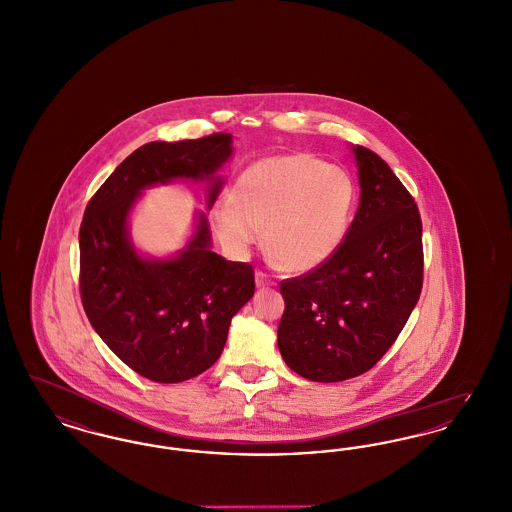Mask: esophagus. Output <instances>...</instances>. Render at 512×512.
<instances>
[{
  "mask_svg": "<svg viewBox=\"0 0 512 512\" xmlns=\"http://www.w3.org/2000/svg\"><path fill=\"white\" fill-rule=\"evenodd\" d=\"M255 284H257V288H268V286H272V280L268 278V274L257 270L255 272Z\"/></svg>",
  "mask_w": 512,
  "mask_h": 512,
  "instance_id": "1",
  "label": "esophagus"
}]
</instances>
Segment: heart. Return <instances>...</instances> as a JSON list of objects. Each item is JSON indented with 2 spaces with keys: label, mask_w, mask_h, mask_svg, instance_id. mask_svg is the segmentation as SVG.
<instances>
[{
  "label": "heart",
  "mask_w": 512,
  "mask_h": 512,
  "mask_svg": "<svg viewBox=\"0 0 512 512\" xmlns=\"http://www.w3.org/2000/svg\"><path fill=\"white\" fill-rule=\"evenodd\" d=\"M353 205L345 172L307 153L270 155L249 165L232 194L211 209V224L232 257L265 245L293 272L324 265L340 247Z\"/></svg>",
  "instance_id": "heart-1"
}]
</instances>
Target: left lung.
Returning <instances> with one entry per match:
<instances>
[{
	"label": "left lung",
	"instance_id": "obj_1",
	"mask_svg": "<svg viewBox=\"0 0 512 512\" xmlns=\"http://www.w3.org/2000/svg\"><path fill=\"white\" fill-rule=\"evenodd\" d=\"M361 199L338 251L284 280L278 349L313 382H341L376 365L422 290V220L413 195L374 151L353 146Z\"/></svg>",
	"mask_w": 512,
	"mask_h": 512
}]
</instances>
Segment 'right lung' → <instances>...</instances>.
<instances>
[{
    "label": "right lung",
    "mask_w": 512,
    "mask_h": 512,
    "mask_svg": "<svg viewBox=\"0 0 512 512\" xmlns=\"http://www.w3.org/2000/svg\"><path fill=\"white\" fill-rule=\"evenodd\" d=\"M232 157V134L149 142L130 153L90 199L80 224V295L90 324L124 365L176 384L217 363L230 320L255 293L253 267L211 249L203 211L186 247L167 259L142 255L128 220L142 192L172 180L207 182V209Z\"/></svg>",
    "instance_id": "add662e5"
}]
</instances>
